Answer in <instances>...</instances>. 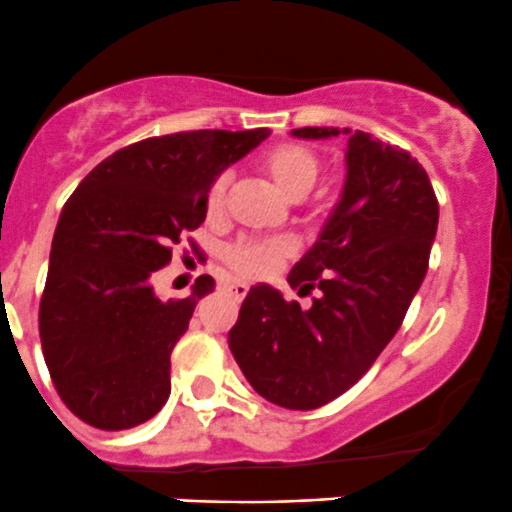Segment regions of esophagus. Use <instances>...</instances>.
<instances>
[{"label":"esophagus","instance_id":"34e87169","mask_svg":"<svg viewBox=\"0 0 512 512\" xmlns=\"http://www.w3.org/2000/svg\"><path fill=\"white\" fill-rule=\"evenodd\" d=\"M227 290L234 295V300H244L246 293H249V285L239 283V280H234V283L227 285Z\"/></svg>","mask_w":512,"mask_h":512}]
</instances>
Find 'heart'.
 I'll list each match as a JSON object with an SVG mask.
<instances>
[{
  "label": "heart",
  "mask_w": 512,
  "mask_h": 512,
  "mask_svg": "<svg viewBox=\"0 0 512 512\" xmlns=\"http://www.w3.org/2000/svg\"><path fill=\"white\" fill-rule=\"evenodd\" d=\"M263 170L273 185L290 200H300L302 195L312 190L322 170V158L315 148L305 144H280L263 158ZM229 175L222 173L214 178L205 195V210L210 217H217L227 202ZM295 254V241L288 236L276 239H244L236 241L227 249L229 268L239 278H266Z\"/></svg>",
  "instance_id": "b5f03b06"
}]
</instances>
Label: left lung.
I'll use <instances>...</instances> for the list:
<instances>
[{"label": "left lung", "instance_id": "left-lung-1", "mask_svg": "<svg viewBox=\"0 0 512 512\" xmlns=\"http://www.w3.org/2000/svg\"><path fill=\"white\" fill-rule=\"evenodd\" d=\"M298 139L346 134V180L320 239L288 273L310 307L258 283L229 329V349L258 395L288 410L339 398L373 366L420 290L439 205L425 168L366 131L305 126Z\"/></svg>", "mask_w": 512, "mask_h": 512}]
</instances>
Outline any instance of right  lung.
<instances>
[{"instance_id": "obj_1", "label": "right lung", "mask_w": 512, "mask_h": 512, "mask_svg": "<svg viewBox=\"0 0 512 512\" xmlns=\"http://www.w3.org/2000/svg\"><path fill=\"white\" fill-rule=\"evenodd\" d=\"M268 129L180 131L119 148L85 175L60 212L38 310L43 359L82 422L129 430L170 395V351L197 300H161L151 276L180 234L205 222L217 175L254 151Z\"/></svg>"}]
</instances>
